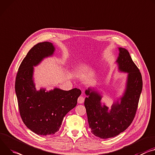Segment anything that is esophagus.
Wrapping results in <instances>:
<instances>
[{
	"mask_svg": "<svg viewBox=\"0 0 155 155\" xmlns=\"http://www.w3.org/2000/svg\"><path fill=\"white\" fill-rule=\"evenodd\" d=\"M84 101H85V99H84L83 96H80L78 97V103L79 104L83 103L84 102Z\"/></svg>",
	"mask_w": 155,
	"mask_h": 155,
	"instance_id": "34e87169",
	"label": "esophagus"
}]
</instances>
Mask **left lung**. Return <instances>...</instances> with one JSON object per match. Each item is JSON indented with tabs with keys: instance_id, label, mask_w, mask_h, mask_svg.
I'll return each mask as SVG.
<instances>
[{
	"instance_id": "left-lung-1",
	"label": "left lung",
	"mask_w": 155,
	"mask_h": 155,
	"mask_svg": "<svg viewBox=\"0 0 155 155\" xmlns=\"http://www.w3.org/2000/svg\"><path fill=\"white\" fill-rule=\"evenodd\" d=\"M119 54L116 62L120 72L128 73L126 88L120 102L114 103L109 109L101 106L102 96L96 91L88 88L85 106L91 133L101 138L116 137L127 129L132 122L142 90L141 73L133 62L129 52L125 48H119Z\"/></svg>"
}]
</instances>
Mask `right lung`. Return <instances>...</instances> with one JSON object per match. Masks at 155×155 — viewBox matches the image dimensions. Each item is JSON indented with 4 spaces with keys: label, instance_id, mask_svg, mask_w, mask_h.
<instances>
[{
    "label": "right lung",
    "instance_id": "obj_1",
    "mask_svg": "<svg viewBox=\"0 0 155 155\" xmlns=\"http://www.w3.org/2000/svg\"><path fill=\"white\" fill-rule=\"evenodd\" d=\"M55 48L49 42L35 45L26 54L15 80V92L20 114L25 125L39 135H53L59 131L63 118L75 107L81 93L80 89L64 91L57 88L37 91L33 79V66L51 56Z\"/></svg>",
    "mask_w": 155,
    "mask_h": 155
}]
</instances>
